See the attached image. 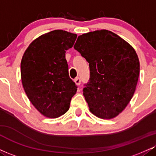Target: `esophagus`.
<instances>
[{
    "instance_id": "obj_1",
    "label": "esophagus",
    "mask_w": 156,
    "mask_h": 156,
    "mask_svg": "<svg viewBox=\"0 0 156 156\" xmlns=\"http://www.w3.org/2000/svg\"><path fill=\"white\" fill-rule=\"evenodd\" d=\"M75 83H76V84L77 86H80V79L79 78H76V79H75Z\"/></svg>"
}]
</instances>
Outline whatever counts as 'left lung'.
Wrapping results in <instances>:
<instances>
[{"label": "left lung", "mask_w": 156, "mask_h": 156, "mask_svg": "<svg viewBox=\"0 0 156 156\" xmlns=\"http://www.w3.org/2000/svg\"><path fill=\"white\" fill-rule=\"evenodd\" d=\"M74 48L89 63V81L83 96L89 110L103 119L119 115L134 95L140 61L134 48L107 30L78 37Z\"/></svg>", "instance_id": "8db88e82"}]
</instances>
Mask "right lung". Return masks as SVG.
<instances>
[{"mask_svg":"<svg viewBox=\"0 0 156 156\" xmlns=\"http://www.w3.org/2000/svg\"><path fill=\"white\" fill-rule=\"evenodd\" d=\"M77 35L55 30L41 35L29 45L21 61V78L33 106L50 119L64 115L70 108L77 86L70 79L65 52Z\"/></svg>","mask_w":156,"mask_h":156,"instance_id":"obj_1","label":"right lung"}]
</instances>
